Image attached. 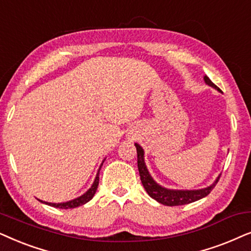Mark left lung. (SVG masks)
<instances>
[{
  "mask_svg": "<svg viewBox=\"0 0 251 251\" xmlns=\"http://www.w3.org/2000/svg\"><path fill=\"white\" fill-rule=\"evenodd\" d=\"M205 83H208L209 86L216 88L218 92H222L217 87L215 83H213L211 80H210L208 76H204ZM136 147V152H138V169L140 173V178H141V182L143 187H145L146 192L148 193L150 198L156 200L157 202H159L160 204H164L168 206H176V205H183L188 204V203L199 201L205 196H208L211 190L215 188V186L218 182L220 176L216 179V181L210 185L206 188L202 189H196V190H178V189H168L158 185L155 180L152 179V176H150L148 172V169H147L146 163H145V151L141 148V146H139L138 143H135Z\"/></svg>",
  "mask_w": 251,
  "mask_h": 251,
  "instance_id": "8db88e82",
  "label": "left lung"
}]
</instances>
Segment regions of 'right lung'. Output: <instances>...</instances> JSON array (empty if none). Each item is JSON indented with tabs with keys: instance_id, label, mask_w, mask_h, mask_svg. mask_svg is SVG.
I'll list each match as a JSON object with an SVG mask.
<instances>
[{
	"instance_id": "obj_1",
	"label": "right lung",
	"mask_w": 251,
	"mask_h": 251,
	"mask_svg": "<svg viewBox=\"0 0 251 251\" xmlns=\"http://www.w3.org/2000/svg\"><path fill=\"white\" fill-rule=\"evenodd\" d=\"M102 165H103V163L101 164V166ZM101 166H100L98 175H96V178L94 180V182H93L92 187L87 190L83 195L79 196V198H76L75 200H71V201H69V202H64V203H49V202H43V201H41V200H39V201L42 203H46V204H48L50 206H55V208H58V209H75V208H76V206H80V205L85 204V203H87V202H89L93 199V196L95 195L96 189H98L99 180H100V170H101Z\"/></svg>"
}]
</instances>
